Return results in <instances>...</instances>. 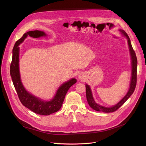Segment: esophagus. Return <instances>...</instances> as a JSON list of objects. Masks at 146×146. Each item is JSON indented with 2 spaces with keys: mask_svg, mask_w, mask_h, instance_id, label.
I'll return each instance as SVG.
<instances>
[{
  "mask_svg": "<svg viewBox=\"0 0 146 146\" xmlns=\"http://www.w3.org/2000/svg\"><path fill=\"white\" fill-rule=\"evenodd\" d=\"M84 77H85V76H84V74H83V73H80V74H79V75L78 76V78H79V79H80V80L84 79Z\"/></svg>",
  "mask_w": 146,
  "mask_h": 146,
  "instance_id": "esophagus-1",
  "label": "esophagus"
}]
</instances>
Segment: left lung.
<instances>
[{"label":"left lung","instance_id":"left-lung-1","mask_svg":"<svg viewBox=\"0 0 146 146\" xmlns=\"http://www.w3.org/2000/svg\"><path fill=\"white\" fill-rule=\"evenodd\" d=\"M119 31L121 33L122 35H124L127 38L128 41V44L129 47L130 55H131V82H130V85L127 94L125 95V96L122 98L121 100L115 105L112 106L111 107H105L101 106L96 104L94 100V99L92 96V93L91 89L90 88V86L88 85H86V99L88 102L89 105V106L92 108L94 109V110L96 111L99 112H113L114 111H117L121 106L123 105L127 99L130 97L135 90L136 84H137V59L135 55V53L134 50L133 48V47L131 44V41H130L129 38L127 34L124 31V30L119 29Z\"/></svg>","mask_w":146,"mask_h":146}]
</instances>
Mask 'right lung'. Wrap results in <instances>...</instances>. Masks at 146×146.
<instances>
[{"instance_id":"right-lung-1","label":"right lung","mask_w":146,"mask_h":146,"mask_svg":"<svg viewBox=\"0 0 146 146\" xmlns=\"http://www.w3.org/2000/svg\"><path fill=\"white\" fill-rule=\"evenodd\" d=\"M28 35L33 38H39L46 36V34L44 32L38 30L28 31L23 35L22 37L15 44L10 67L12 80L19 100L23 105L37 114L49 115L52 113L57 112L61 108L68 90L77 80L73 78L61 85L58 89L54 97L50 101H44L41 99L28 93L21 82L19 68V45L24 41Z\"/></svg>"}]
</instances>
